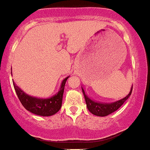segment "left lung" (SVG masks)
<instances>
[{
  "mask_svg": "<svg viewBox=\"0 0 150 150\" xmlns=\"http://www.w3.org/2000/svg\"><path fill=\"white\" fill-rule=\"evenodd\" d=\"M132 90H133V86L131 88L130 92L129 93V94L127 96H125L124 98L121 99V100L116 101L114 103H105L96 102L94 100H91L85 93V91H84L83 88L82 87V91L84 95V98H85V100H86L87 109H88L89 111L92 114H94L96 116H98V117H106V116H108L109 114H110L112 112L117 110L124 103L125 101L129 97V96L132 93Z\"/></svg>",
  "mask_w": 150,
  "mask_h": 150,
  "instance_id": "8db88e82",
  "label": "left lung"
}]
</instances>
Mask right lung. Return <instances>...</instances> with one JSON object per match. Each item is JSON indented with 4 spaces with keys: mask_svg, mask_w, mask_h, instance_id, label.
Returning a JSON list of instances; mask_svg holds the SVG:
<instances>
[{
    "mask_svg": "<svg viewBox=\"0 0 150 150\" xmlns=\"http://www.w3.org/2000/svg\"><path fill=\"white\" fill-rule=\"evenodd\" d=\"M69 76L65 78L62 81L60 90L57 94L51 96L50 98L47 99L38 98L30 96L23 92L19 86H17L15 83L13 82V84L20 101L27 110L30 111L33 114L39 115L42 117H50L60 110L62 106L64 86Z\"/></svg>",
    "mask_w": 150,
    "mask_h": 150,
    "instance_id": "add662e5",
    "label": "right lung"
}]
</instances>
